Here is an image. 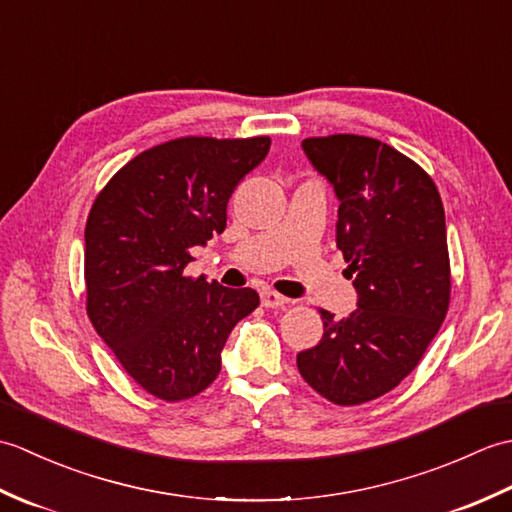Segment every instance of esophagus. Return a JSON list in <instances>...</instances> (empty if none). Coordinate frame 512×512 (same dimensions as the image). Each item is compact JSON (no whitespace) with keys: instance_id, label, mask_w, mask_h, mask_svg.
I'll use <instances>...</instances> for the list:
<instances>
[{"instance_id":"esophagus-1","label":"esophagus","mask_w":512,"mask_h":512,"mask_svg":"<svg viewBox=\"0 0 512 512\" xmlns=\"http://www.w3.org/2000/svg\"><path fill=\"white\" fill-rule=\"evenodd\" d=\"M288 299L284 295H279L275 290H264L262 292V306L264 308H284Z\"/></svg>"}]
</instances>
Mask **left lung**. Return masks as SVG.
Returning <instances> with one entry per match:
<instances>
[{
	"label": "left lung",
	"mask_w": 512,
	"mask_h": 512,
	"mask_svg": "<svg viewBox=\"0 0 512 512\" xmlns=\"http://www.w3.org/2000/svg\"><path fill=\"white\" fill-rule=\"evenodd\" d=\"M301 147L339 198L336 246L358 301L341 321L321 310V341L297 354V367L334 405H361L413 372L447 317L444 206L427 173L376 138L336 134Z\"/></svg>",
	"instance_id": "obj_1"
}]
</instances>
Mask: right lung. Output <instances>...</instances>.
<instances>
[{"label": "right lung", "mask_w": 512, "mask_h": 512, "mask_svg": "<svg viewBox=\"0 0 512 512\" xmlns=\"http://www.w3.org/2000/svg\"><path fill=\"white\" fill-rule=\"evenodd\" d=\"M270 138L187 136L151 147L116 173L85 224L88 317L118 363L160 400L200 394L222 369L253 288L191 279L189 248L226 228V204L268 156Z\"/></svg>", "instance_id": "right-lung-1"}]
</instances>
